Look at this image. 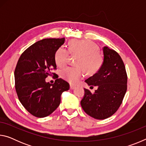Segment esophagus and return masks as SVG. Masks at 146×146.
<instances>
[{
	"label": "esophagus",
	"mask_w": 146,
	"mask_h": 146,
	"mask_svg": "<svg viewBox=\"0 0 146 146\" xmlns=\"http://www.w3.org/2000/svg\"><path fill=\"white\" fill-rule=\"evenodd\" d=\"M76 88V86H73V85H70V89L71 90H74V89Z\"/></svg>",
	"instance_id": "obj_1"
}]
</instances>
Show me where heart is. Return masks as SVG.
Wrapping results in <instances>:
<instances>
[{
    "instance_id": "heart-1",
    "label": "heart",
    "mask_w": 146,
    "mask_h": 146,
    "mask_svg": "<svg viewBox=\"0 0 146 146\" xmlns=\"http://www.w3.org/2000/svg\"><path fill=\"white\" fill-rule=\"evenodd\" d=\"M97 44L90 40H73L70 42L68 49L60 46L55 53V61L59 67L68 64L70 53L78 56L76 60L78 67H68L62 70V78L71 84L78 83L84 76V70L90 74L95 73L100 68L103 56L98 52Z\"/></svg>"
}]
</instances>
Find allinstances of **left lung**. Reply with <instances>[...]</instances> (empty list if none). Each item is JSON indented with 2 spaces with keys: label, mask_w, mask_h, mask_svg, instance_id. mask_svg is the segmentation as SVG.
I'll return each mask as SVG.
<instances>
[{
  "label": "left lung",
  "mask_w": 146,
  "mask_h": 146,
  "mask_svg": "<svg viewBox=\"0 0 146 146\" xmlns=\"http://www.w3.org/2000/svg\"><path fill=\"white\" fill-rule=\"evenodd\" d=\"M104 61L97 73L86 80L91 87L98 89L92 93L85 89L80 104L84 111L95 119L112 116L122 102L127 91V76L124 64L118 53L107 46L103 48Z\"/></svg>",
  "instance_id": "1"
}]
</instances>
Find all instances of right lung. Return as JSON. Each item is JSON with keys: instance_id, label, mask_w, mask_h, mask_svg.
<instances>
[{"instance_id": "right-lung-1", "label": "right lung", "mask_w": 146, "mask_h": 146, "mask_svg": "<svg viewBox=\"0 0 146 146\" xmlns=\"http://www.w3.org/2000/svg\"><path fill=\"white\" fill-rule=\"evenodd\" d=\"M64 41V38L39 40L27 48L17 62L15 70L17 96L24 108L36 117L51 114L60 105L61 94L70 89V84L58 76L54 84L45 80L48 76L56 74L52 72L56 70L55 53Z\"/></svg>"}]
</instances>
